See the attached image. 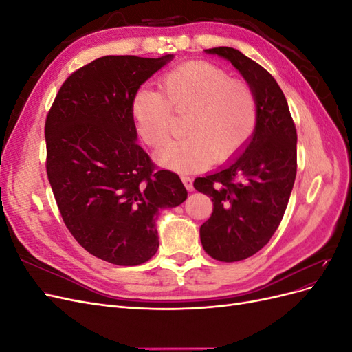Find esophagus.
I'll list each match as a JSON object with an SVG mask.
<instances>
[{"label": "esophagus", "instance_id": "1", "mask_svg": "<svg viewBox=\"0 0 352 352\" xmlns=\"http://www.w3.org/2000/svg\"><path fill=\"white\" fill-rule=\"evenodd\" d=\"M180 179H182V182H184V185H185V188H186L188 190H192V189H194V185H192V179H190L189 176H186V175H182V176H180Z\"/></svg>", "mask_w": 352, "mask_h": 352}]
</instances>
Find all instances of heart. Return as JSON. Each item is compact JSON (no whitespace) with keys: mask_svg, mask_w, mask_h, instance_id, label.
<instances>
[{"mask_svg":"<svg viewBox=\"0 0 352 352\" xmlns=\"http://www.w3.org/2000/svg\"><path fill=\"white\" fill-rule=\"evenodd\" d=\"M131 113L141 140L153 148L167 142L173 113L186 116L188 136L157 153L160 164L180 173L236 157L251 141L258 116L250 85L207 61H189L167 72L160 80V94L138 89Z\"/></svg>","mask_w":352,"mask_h":352,"instance_id":"heart-1","label":"heart"}]
</instances>
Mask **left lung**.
Wrapping results in <instances>:
<instances>
[{"mask_svg":"<svg viewBox=\"0 0 352 352\" xmlns=\"http://www.w3.org/2000/svg\"><path fill=\"white\" fill-rule=\"evenodd\" d=\"M229 60L257 100V126L245 151L194 188L212 201L199 229L204 251L219 261L251 257L279 228L296 176V129L285 95L258 63L230 47L206 50Z\"/></svg>","mask_w":352,"mask_h":352,"instance_id":"obj_1","label":"left lung"}]
</instances>
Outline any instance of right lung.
<instances>
[{"label":"right lung","mask_w":352,"mask_h":352,"mask_svg":"<svg viewBox=\"0 0 352 352\" xmlns=\"http://www.w3.org/2000/svg\"><path fill=\"white\" fill-rule=\"evenodd\" d=\"M173 56H105L73 72L45 120L47 176L66 228L80 247L117 265L158 250L160 210L186 199L179 176L136 144L131 102Z\"/></svg>","instance_id":"1"}]
</instances>
